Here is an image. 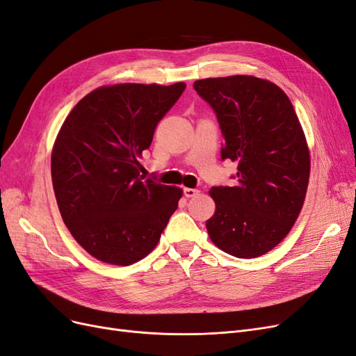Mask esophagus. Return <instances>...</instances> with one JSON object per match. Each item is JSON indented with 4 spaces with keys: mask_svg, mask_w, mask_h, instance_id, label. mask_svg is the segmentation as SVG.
<instances>
[{
    "mask_svg": "<svg viewBox=\"0 0 356 356\" xmlns=\"http://www.w3.org/2000/svg\"><path fill=\"white\" fill-rule=\"evenodd\" d=\"M199 190L197 188H184V196L186 197H195L199 195Z\"/></svg>",
    "mask_w": 356,
    "mask_h": 356,
    "instance_id": "34e87169",
    "label": "esophagus"
}]
</instances>
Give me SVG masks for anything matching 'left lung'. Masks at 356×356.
<instances>
[{
  "mask_svg": "<svg viewBox=\"0 0 356 356\" xmlns=\"http://www.w3.org/2000/svg\"><path fill=\"white\" fill-rule=\"evenodd\" d=\"M221 129V160L238 165L236 184L215 186L211 241L238 258L260 257L289 233L303 208L310 157L294 106L281 88L251 75L197 80Z\"/></svg>",
  "mask_w": 356,
  "mask_h": 356,
  "instance_id": "1",
  "label": "left lung"
}]
</instances>
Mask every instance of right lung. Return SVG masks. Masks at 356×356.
I'll return each instance as SVG.
<instances>
[{
  "label": "right lung",
  "mask_w": 356,
  "mask_h": 356,
  "mask_svg": "<svg viewBox=\"0 0 356 356\" xmlns=\"http://www.w3.org/2000/svg\"><path fill=\"white\" fill-rule=\"evenodd\" d=\"M186 83L115 84L74 106L51 153V181L68 230L86 251L129 266L154 250L182 190L139 175L138 156Z\"/></svg>",
  "instance_id": "right-lung-1"
}]
</instances>
